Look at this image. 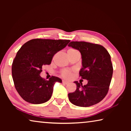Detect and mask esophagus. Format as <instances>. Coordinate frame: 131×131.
Instances as JSON below:
<instances>
[{
	"label": "esophagus",
	"mask_w": 131,
	"mask_h": 131,
	"mask_svg": "<svg viewBox=\"0 0 131 131\" xmlns=\"http://www.w3.org/2000/svg\"><path fill=\"white\" fill-rule=\"evenodd\" d=\"M62 83L64 84H67L69 83V82L68 81L65 80H62Z\"/></svg>",
	"instance_id": "obj_1"
}]
</instances>
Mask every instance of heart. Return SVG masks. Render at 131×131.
Instances as JSON below:
<instances>
[{
  "label": "heart",
  "instance_id": "obj_1",
  "mask_svg": "<svg viewBox=\"0 0 131 131\" xmlns=\"http://www.w3.org/2000/svg\"><path fill=\"white\" fill-rule=\"evenodd\" d=\"M79 52L78 51L74 49H69L68 51V54H73V53H76ZM62 75L63 77H65L66 79H69L72 76V74L71 72L69 70H66L63 71V72L62 73Z\"/></svg>",
  "mask_w": 131,
  "mask_h": 131
}]
</instances>
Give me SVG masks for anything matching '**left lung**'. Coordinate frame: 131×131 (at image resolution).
<instances>
[{"mask_svg": "<svg viewBox=\"0 0 131 131\" xmlns=\"http://www.w3.org/2000/svg\"><path fill=\"white\" fill-rule=\"evenodd\" d=\"M69 47L79 50L81 55V79L88 80L86 85L74 81L77 88L68 94L73 105L89 107L103 100L107 95L112 80L113 68L110 54L101 45L85 41H71Z\"/></svg>", "mask_w": 131, "mask_h": 131, "instance_id": "obj_1", "label": "left lung"}]
</instances>
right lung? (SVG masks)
I'll return each mask as SVG.
<instances>
[{
  "label": "right lung",
  "mask_w": 131,
  "mask_h": 131,
  "mask_svg": "<svg viewBox=\"0 0 131 131\" xmlns=\"http://www.w3.org/2000/svg\"><path fill=\"white\" fill-rule=\"evenodd\" d=\"M69 40L32 39L22 46L13 61L12 77L15 89L24 100L40 104L51 97L59 77L52 76L45 80L40 76L42 66L50 65L55 54L65 48Z\"/></svg>",
  "instance_id": "add662e5"
}]
</instances>
